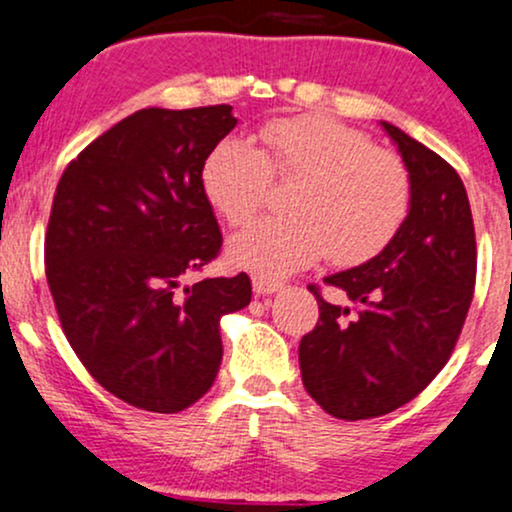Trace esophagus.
I'll return each instance as SVG.
<instances>
[{
	"mask_svg": "<svg viewBox=\"0 0 512 512\" xmlns=\"http://www.w3.org/2000/svg\"><path fill=\"white\" fill-rule=\"evenodd\" d=\"M252 291L257 296H272V293L281 291V284L274 279H264V276H252Z\"/></svg>",
	"mask_w": 512,
	"mask_h": 512,
	"instance_id": "obj_1",
	"label": "esophagus"
}]
</instances>
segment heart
<instances>
[{"instance_id": "b5f03b06", "label": "heart", "mask_w": 512, "mask_h": 512, "mask_svg": "<svg viewBox=\"0 0 512 512\" xmlns=\"http://www.w3.org/2000/svg\"><path fill=\"white\" fill-rule=\"evenodd\" d=\"M272 178H296L289 216L250 223L228 240V262L260 276H289L325 255L361 264L397 236L411 207L404 163L358 129L325 115L281 117L260 129V149L226 137L202 163V190L231 226L250 221Z\"/></svg>"}]
</instances>
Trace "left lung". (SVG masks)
<instances>
[{"instance_id":"left-lung-1","label":"left lung","mask_w":512,"mask_h":512,"mask_svg":"<svg viewBox=\"0 0 512 512\" xmlns=\"http://www.w3.org/2000/svg\"><path fill=\"white\" fill-rule=\"evenodd\" d=\"M411 180L407 221L385 250L325 276L344 303L320 305L301 339L303 385L327 414L373 419L419 395L448 363L472 303L477 240L460 175L402 129L380 122Z\"/></svg>"}]
</instances>
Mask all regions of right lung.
Instances as JSON below:
<instances>
[{
  "label": "right lung",
  "instance_id": "right-lung-1",
  "mask_svg": "<svg viewBox=\"0 0 512 512\" xmlns=\"http://www.w3.org/2000/svg\"><path fill=\"white\" fill-rule=\"evenodd\" d=\"M238 120L231 105L125 117L69 163L45 236L62 330L122 402L175 414L219 373L221 317L250 303L248 274L182 286L221 250L202 163Z\"/></svg>",
  "mask_w": 512,
  "mask_h": 512
}]
</instances>
